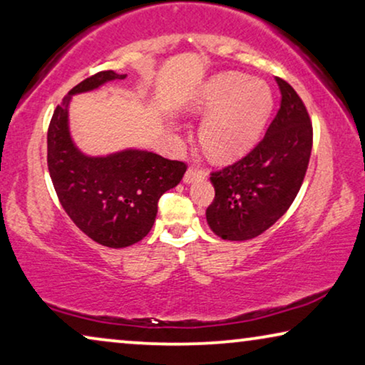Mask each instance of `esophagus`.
<instances>
[{"mask_svg":"<svg viewBox=\"0 0 365 365\" xmlns=\"http://www.w3.org/2000/svg\"><path fill=\"white\" fill-rule=\"evenodd\" d=\"M207 177V172L205 170H198V168L195 167H190L187 172H185V177H183V182L185 183H190L193 180H198V178H205Z\"/></svg>","mask_w":365,"mask_h":365,"instance_id":"esophagus-1","label":"esophagus"}]
</instances>
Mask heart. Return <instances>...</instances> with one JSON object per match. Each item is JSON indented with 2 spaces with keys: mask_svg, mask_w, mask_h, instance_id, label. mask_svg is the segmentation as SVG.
Listing matches in <instances>:
<instances>
[{
  "mask_svg": "<svg viewBox=\"0 0 365 365\" xmlns=\"http://www.w3.org/2000/svg\"><path fill=\"white\" fill-rule=\"evenodd\" d=\"M271 107L266 82L241 73L220 74L205 84L195 104L200 114L212 112L200 129V142L217 160L243 155L258 140Z\"/></svg>",
  "mask_w": 365,
  "mask_h": 365,
  "instance_id": "b5f03b06",
  "label": "heart"
}]
</instances>
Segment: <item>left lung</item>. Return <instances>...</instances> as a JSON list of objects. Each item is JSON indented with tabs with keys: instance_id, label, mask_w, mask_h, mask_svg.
<instances>
[{
	"instance_id": "obj_1",
	"label": "left lung",
	"mask_w": 365,
	"mask_h": 365,
	"mask_svg": "<svg viewBox=\"0 0 365 365\" xmlns=\"http://www.w3.org/2000/svg\"><path fill=\"white\" fill-rule=\"evenodd\" d=\"M281 106L264 137L232 165L210 173L215 198L207 222L223 240L256 238L278 222L294 202L307 172L312 122L304 102L276 78Z\"/></svg>"
}]
</instances>
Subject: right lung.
<instances>
[{
    "mask_svg": "<svg viewBox=\"0 0 365 365\" xmlns=\"http://www.w3.org/2000/svg\"><path fill=\"white\" fill-rule=\"evenodd\" d=\"M124 78L101 71L79 82L56 107L48 129V168L64 212L82 233L109 248H125L150 232L158 200L187 172L185 162L152 152L125 150L92 158L74 147L68 130L71 96Z\"/></svg>",
    "mask_w": 365,
    "mask_h": 365,
    "instance_id": "add662e5",
    "label": "right lung"
}]
</instances>
